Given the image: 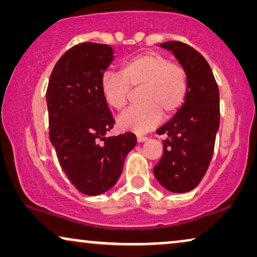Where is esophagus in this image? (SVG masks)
<instances>
[{
  "label": "esophagus",
  "instance_id": "esophagus-1",
  "mask_svg": "<svg viewBox=\"0 0 257 257\" xmlns=\"http://www.w3.org/2000/svg\"><path fill=\"white\" fill-rule=\"evenodd\" d=\"M137 140H138L139 143H144V142H145V140H147V137L142 136V135H138V136H137Z\"/></svg>",
  "mask_w": 257,
  "mask_h": 257
}]
</instances>
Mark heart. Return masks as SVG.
<instances>
[{"mask_svg": "<svg viewBox=\"0 0 257 257\" xmlns=\"http://www.w3.org/2000/svg\"><path fill=\"white\" fill-rule=\"evenodd\" d=\"M131 87L138 89L139 105L119 115L117 125L124 131L147 132L165 117L174 114L187 96V73L158 51H146L122 62L120 71L100 77V92L108 106L121 111Z\"/></svg>", "mask_w": 257, "mask_h": 257, "instance_id": "heart-1", "label": "heart"}]
</instances>
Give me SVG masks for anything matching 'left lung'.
I'll list each match as a JSON object with an SVG mask.
<instances>
[{
    "label": "left lung",
    "mask_w": 257,
    "mask_h": 257,
    "mask_svg": "<svg viewBox=\"0 0 257 257\" xmlns=\"http://www.w3.org/2000/svg\"><path fill=\"white\" fill-rule=\"evenodd\" d=\"M160 47L173 52L185 69L188 87L182 106L157 130L167 138L163 140V157L153 172L163 187L186 193L200 184L212 160L220 126L219 87L209 64L195 49L178 41Z\"/></svg>",
    "instance_id": "8db88e82"
}]
</instances>
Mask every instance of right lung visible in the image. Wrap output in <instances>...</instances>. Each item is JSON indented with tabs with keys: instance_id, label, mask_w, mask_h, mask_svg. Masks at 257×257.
Listing matches in <instances>:
<instances>
[{
	"instance_id": "1",
	"label": "right lung",
	"mask_w": 257,
	"mask_h": 257,
	"mask_svg": "<svg viewBox=\"0 0 257 257\" xmlns=\"http://www.w3.org/2000/svg\"><path fill=\"white\" fill-rule=\"evenodd\" d=\"M113 58L107 44H77L58 59L48 84L50 142L66 177L86 195L113 187L137 144L131 132L105 136L114 119L101 96L100 77Z\"/></svg>"
}]
</instances>
